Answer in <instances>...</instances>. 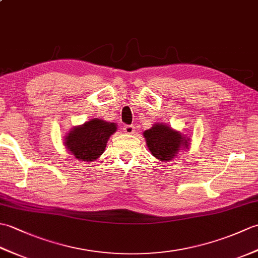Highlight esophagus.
Wrapping results in <instances>:
<instances>
[{"mask_svg": "<svg viewBox=\"0 0 258 258\" xmlns=\"http://www.w3.org/2000/svg\"><path fill=\"white\" fill-rule=\"evenodd\" d=\"M124 133L125 134H128V135H132L135 132V126L134 125H126L124 126Z\"/></svg>", "mask_w": 258, "mask_h": 258, "instance_id": "esophagus-1", "label": "esophagus"}]
</instances>
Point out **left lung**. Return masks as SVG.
Returning a JSON list of instances; mask_svg holds the SVG:
<instances>
[{
	"instance_id": "obj_1",
	"label": "left lung",
	"mask_w": 258,
	"mask_h": 258,
	"mask_svg": "<svg viewBox=\"0 0 258 258\" xmlns=\"http://www.w3.org/2000/svg\"><path fill=\"white\" fill-rule=\"evenodd\" d=\"M143 135L153 156L161 162L172 160L180 150H187L189 146V138L166 124L156 123L152 128L145 131Z\"/></svg>"
}]
</instances>
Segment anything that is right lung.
<instances>
[{"label": "right lung", "mask_w": 258, "mask_h": 258, "mask_svg": "<svg viewBox=\"0 0 258 258\" xmlns=\"http://www.w3.org/2000/svg\"><path fill=\"white\" fill-rule=\"evenodd\" d=\"M116 130L115 123L93 118L70 131L64 138V145L78 160L95 161L105 151L108 139L116 132Z\"/></svg>", "instance_id": "1"}]
</instances>
